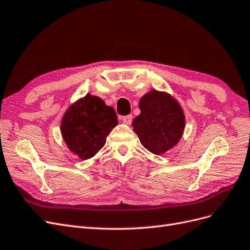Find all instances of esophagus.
Listing matches in <instances>:
<instances>
[{"label":"esophagus","mask_w":250,"mask_h":250,"mask_svg":"<svg viewBox=\"0 0 250 250\" xmlns=\"http://www.w3.org/2000/svg\"><path fill=\"white\" fill-rule=\"evenodd\" d=\"M132 119H133V116L132 115H126V116H124L123 117V123L125 124V125H130L132 124Z\"/></svg>","instance_id":"obj_1"}]
</instances>
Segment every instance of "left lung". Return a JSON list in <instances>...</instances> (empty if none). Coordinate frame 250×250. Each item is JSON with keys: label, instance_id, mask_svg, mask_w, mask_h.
<instances>
[{"label": "left lung", "instance_id": "left-lung-1", "mask_svg": "<svg viewBox=\"0 0 250 250\" xmlns=\"http://www.w3.org/2000/svg\"><path fill=\"white\" fill-rule=\"evenodd\" d=\"M139 109L141 113L132 126L147 150L161 155L179 143L186 128V114L172 95L151 89L140 99Z\"/></svg>", "mask_w": 250, "mask_h": 250}]
</instances>
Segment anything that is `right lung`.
Returning a JSON list of instances; mask_svg holds the SVG:
<instances>
[{
	"mask_svg": "<svg viewBox=\"0 0 250 250\" xmlns=\"http://www.w3.org/2000/svg\"><path fill=\"white\" fill-rule=\"evenodd\" d=\"M118 124L114 109L87 94L71 104L61 120V133L68 149L85 161L95 156Z\"/></svg>",
	"mask_w": 250,
	"mask_h": 250,
	"instance_id": "obj_1",
	"label": "right lung"
}]
</instances>
